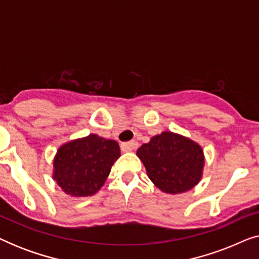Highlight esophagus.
I'll list each match as a JSON object with an SVG mask.
<instances>
[{
    "instance_id": "34e87169",
    "label": "esophagus",
    "mask_w": 259,
    "mask_h": 259,
    "mask_svg": "<svg viewBox=\"0 0 259 259\" xmlns=\"http://www.w3.org/2000/svg\"><path fill=\"white\" fill-rule=\"evenodd\" d=\"M138 147V143L136 140L130 141V143H123L121 145V151L123 152H132Z\"/></svg>"
}]
</instances>
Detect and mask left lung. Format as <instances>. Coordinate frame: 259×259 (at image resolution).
<instances>
[{
    "mask_svg": "<svg viewBox=\"0 0 259 259\" xmlns=\"http://www.w3.org/2000/svg\"><path fill=\"white\" fill-rule=\"evenodd\" d=\"M152 183L169 194L193 189L200 182L204 168V152L200 145L173 132H162L151 138L137 151Z\"/></svg>",
    "mask_w": 259,
    "mask_h": 259,
    "instance_id": "left-lung-1",
    "label": "left lung"
}]
</instances>
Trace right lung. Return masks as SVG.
I'll return each instance as SVG.
<instances>
[{"label":"right lung","instance_id":"obj_1","mask_svg":"<svg viewBox=\"0 0 259 259\" xmlns=\"http://www.w3.org/2000/svg\"><path fill=\"white\" fill-rule=\"evenodd\" d=\"M119 157L120 147L115 140L90 134L60 146L54 158L53 179L69 196H93L105 184Z\"/></svg>","mask_w":259,"mask_h":259}]
</instances>
